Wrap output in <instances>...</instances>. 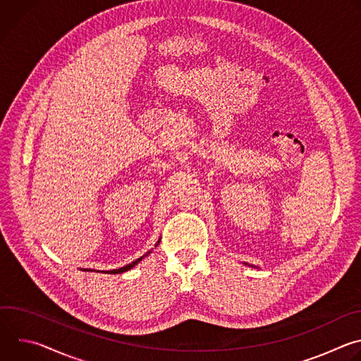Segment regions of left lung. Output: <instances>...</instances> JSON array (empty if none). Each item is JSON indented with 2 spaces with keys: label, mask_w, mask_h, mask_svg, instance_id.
<instances>
[{
  "label": "left lung",
  "mask_w": 361,
  "mask_h": 361,
  "mask_svg": "<svg viewBox=\"0 0 361 361\" xmlns=\"http://www.w3.org/2000/svg\"><path fill=\"white\" fill-rule=\"evenodd\" d=\"M245 266H247V264H245ZM248 266H250V264H248Z\"/></svg>",
  "instance_id": "left-lung-1"
}]
</instances>
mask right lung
Segmentation results:
<instances>
[{
  "label": "right lung",
  "instance_id": "obj_1",
  "mask_svg": "<svg viewBox=\"0 0 361 361\" xmlns=\"http://www.w3.org/2000/svg\"><path fill=\"white\" fill-rule=\"evenodd\" d=\"M159 243H160V240L157 241V244H156V247L159 245ZM149 252H151V250H148L144 255H141L140 259H137L135 262H133V263H130V264H127V266H124V267H120V269H116V270H109V271H101V273H104V274H121V273H126V271H128V270H131L133 267H135L141 260H144L147 255H149ZM82 271H95V270H88V269H85V270H82Z\"/></svg>",
  "mask_w": 361,
  "mask_h": 361
}]
</instances>
